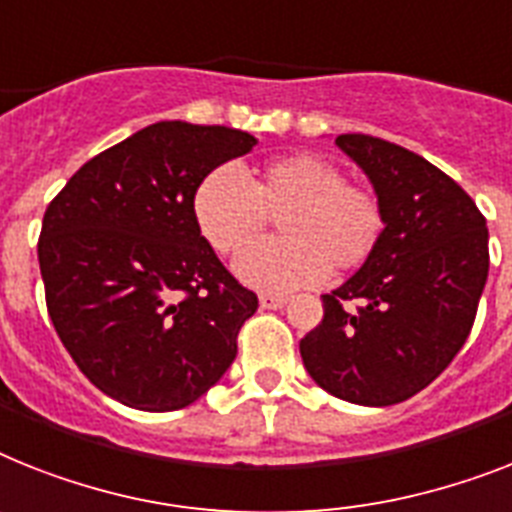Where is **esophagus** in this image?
Returning <instances> with one entry per match:
<instances>
[{"instance_id": "34e87169", "label": "esophagus", "mask_w": 512, "mask_h": 512, "mask_svg": "<svg viewBox=\"0 0 512 512\" xmlns=\"http://www.w3.org/2000/svg\"><path fill=\"white\" fill-rule=\"evenodd\" d=\"M259 303H261V308H282L287 303V298L285 295H277V293H261Z\"/></svg>"}]
</instances>
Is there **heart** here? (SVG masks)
I'll return each instance as SVG.
<instances>
[{"label": "heart", "instance_id": "obj_1", "mask_svg": "<svg viewBox=\"0 0 512 512\" xmlns=\"http://www.w3.org/2000/svg\"><path fill=\"white\" fill-rule=\"evenodd\" d=\"M277 217L282 238L259 240L238 253L235 274L259 290L285 293L350 272L369 261L384 232L379 198L345 183L340 167L314 154L264 164L251 180L219 164L193 190V219L211 248L238 251Z\"/></svg>", "mask_w": 512, "mask_h": 512}]
</instances>
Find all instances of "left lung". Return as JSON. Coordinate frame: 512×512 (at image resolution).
I'll list each match as a JSON object with an SVG mask.
<instances>
[{
  "label": "left lung",
  "mask_w": 512,
  "mask_h": 512,
  "mask_svg": "<svg viewBox=\"0 0 512 512\" xmlns=\"http://www.w3.org/2000/svg\"><path fill=\"white\" fill-rule=\"evenodd\" d=\"M384 211L377 251L337 290L301 340L322 390L356 405H395L458 356L489 274L487 219L424 156L382 138L337 135Z\"/></svg>",
  "instance_id": "1"
}]
</instances>
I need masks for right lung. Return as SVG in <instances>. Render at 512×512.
I'll return each instance as SVG.
<instances>
[{
	"mask_svg": "<svg viewBox=\"0 0 512 512\" xmlns=\"http://www.w3.org/2000/svg\"><path fill=\"white\" fill-rule=\"evenodd\" d=\"M222 125L154 122L101 151L44 214L46 306L78 369L117 403L164 413L225 377L259 298L193 219V190L256 146Z\"/></svg>",
	"mask_w": 512,
	"mask_h": 512,
	"instance_id": "obj_1",
	"label": "right lung"
}]
</instances>
